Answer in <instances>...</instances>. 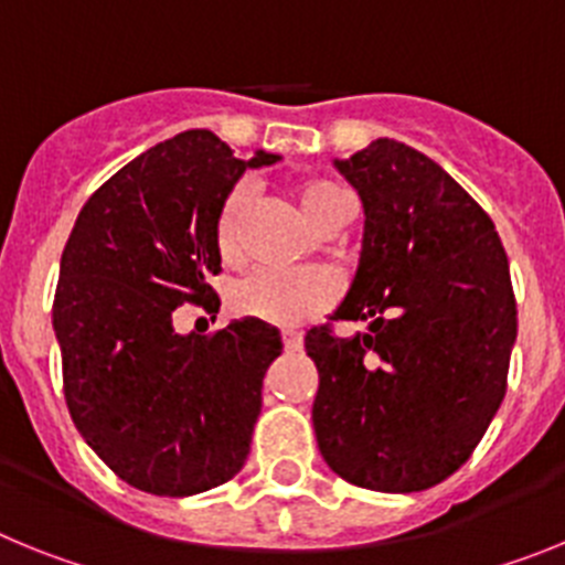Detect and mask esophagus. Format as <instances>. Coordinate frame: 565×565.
Returning a JSON list of instances; mask_svg holds the SVG:
<instances>
[{"label":"esophagus","mask_w":565,"mask_h":565,"mask_svg":"<svg viewBox=\"0 0 565 565\" xmlns=\"http://www.w3.org/2000/svg\"><path fill=\"white\" fill-rule=\"evenodd\" d=\"M282 344H286V353L302 351V333H297V331H282Z\"/></svg>","instance_id":"1"}]
</instances>
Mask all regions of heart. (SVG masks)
<instances>
[{
	"label": "heart",
	"mask_w": 565,
	"mask_h": 565,
	"mask_svg": "<svg viewBox=\"0 0 565 565\" xmlns=\"http://www.w3.org/2000/svg\"><path fill=\"white\" fill-rule=\"evenodd\" d=\"M252 189L237 186L226 194L217 223H214V239L223 259H234L243 243V226H246ZM297 203L317 232L331 226L337 217L351 212L348 194L331 181H306L297 186ZM333 299V282L328 274L313 271H277V268H259L239 279L232 291V308L237 317L259 319L271 326H299L306 319L326 311Z\"/></svg>",
	"instance_id": "heart-1"
}]
</instances>
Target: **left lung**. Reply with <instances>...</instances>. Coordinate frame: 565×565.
I'll return each instance as SVG.
<instances>
[{
  "instance_id": "left-lung-1",
  "label": "left lung",
  "mask_w": 565,
  "mask_h": 565,
  "mask_svg": "<svg viewBox=\"0 0 565 565\" xmlns=\"http://www.w3.org/2000/svg\"><path fill=\"white\" fill-rule=\"evenodd\" d=\"M333 167L364 209L362 252L331 319L306 333L313 433L328 467L376 492H422L476 450L507 393L518 308L495 223L436 161L376 138Z\"/></svg>"
}]
</instances>
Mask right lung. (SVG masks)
<instances>
[{
  "mask_svg": "<svg viewBox=\"0 0 565 565\" xmlns=\"http://www.w3.org/2000/svg\"><path fill=\"white\" fill-rule=\"evenodd\" d=\"M248 161L209 129L154 143L78 212L58 266L53 331L64 396L84 441L129 487L186 498L234 478L252 450L279 331L234 319L209 337L174 331V308H221L214 223Z\"/></svg>",
  "mask_w": 565,
  "mask_h": 565,
  "instance_id": "right-lung-1",
  "label": "right lung"
}]
</instances>
